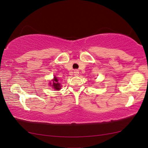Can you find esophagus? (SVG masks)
<instances>
[{"label":"esophagus","instance_id":"obj_1","mask_svg":"<svg viewBox=\"0 0 148 148\" xmlns=\"http://www.w3.org/2000/svg\"><path fill=\"white\" fill-rule=\"evenodd\" d=\"M74 74L75 76H78V74H79V71L77 70V69H76V70L74 71Z\"/></svg>","mask_w":148,"mask_h":148}]
</instances>
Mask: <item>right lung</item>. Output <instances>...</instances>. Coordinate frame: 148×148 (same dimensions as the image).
<instances>
[{
	"label": "right lung",
	"instance_id": "add662e5",
	"mask_svg": "<svg viewBox=\"0 0 148 148\" xmlns=\"http://www.w3.org/2000/svg\"><path fill=\"white\" fill-rule=\"evenodd\" d=\"M58 79H56V77H55L54 79H53V83L52 84V86L53 87V88H55L56 90H59L60 89V83L58 82Z\"/></svg>",
	"mask_w": 148,
	"mask_h": 148
}]
</instances>
